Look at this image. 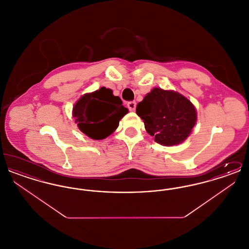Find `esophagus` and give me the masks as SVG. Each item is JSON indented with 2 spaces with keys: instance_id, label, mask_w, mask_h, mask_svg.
Listing matches in <instances>:
<instances>
[{
  "instance_id": "obj_1",
  "label": "esophagus",
  "mask_w": 249,
  "mask_h": 249,
  "mask_svg": "<svg viewBox=\"0 0 249 249\" xmlns=\"http://www.w3.org/2000/svg\"><path fill=\"white\" fill-rule=\"evenodd\" d=\"M127 107L130 109V111H134L135 108H136V103L133 101V102H129L127 104Z\"/></svg>"
}]
</instances>
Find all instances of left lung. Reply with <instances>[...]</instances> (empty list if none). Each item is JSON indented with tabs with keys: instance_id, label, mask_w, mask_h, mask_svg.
<instances>
[{
	"instance_id": "obj_1",
	"label": "left lung",
	"mask_w": 249,
	"mask_h": 249,
	"mask_svg": "<svg viewBox=\"0 0 249 249\" xmlns=\"http://www.w3.org/2000/svg\"><path fill=\"white\" fill-rule=\"evenodd\" d=\"M145 130L155 142L173 146L184 142L197 122V111L188 98L175 90L154 88L136 107Z\"/></svg>"
}]
</instances>
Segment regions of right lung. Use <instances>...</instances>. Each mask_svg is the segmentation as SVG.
<instances>
[{
	"mask_svg": "<svg viewBox=\"0 0 249 249\" xmlns=\"http://www.w3.org/2000/svg\"><path fill=\"white\" fill-rule=\"evenodd\" d=\"M129 112L119 96L102 87L86 93L72 107V118L78 129L93 140H103L119 127V120Z\"/></svg>",
	"mask_w": 249,
	"mask_h": 249,
	"instance_id": "obj_1",
	"label": "right lung"
}]
</instances>
